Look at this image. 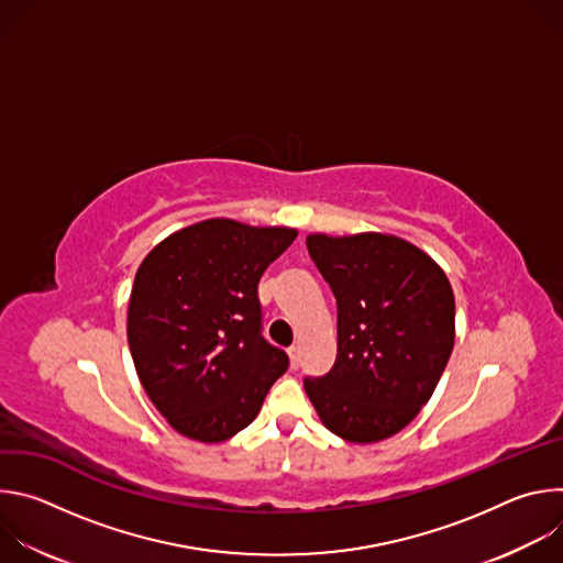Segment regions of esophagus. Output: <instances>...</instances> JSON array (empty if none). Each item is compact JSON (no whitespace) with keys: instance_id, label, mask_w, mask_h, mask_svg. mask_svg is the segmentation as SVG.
Listing matches in <instances>:
<instances>
[{"instance_id":"esophagus-1","label":"esophagus","mask_w":563,"mask_h":563,"mask_svg":"<svg viewBox=\"0 0 563 563\" xmlns=\"http://www.w3.org/2000/svg\"><path fill=\"white\" fill-rule=\"evenodd\" d=\"M287 354H289V363H291V367L296 369V367H298V363H300V350H298V345H291V347L287 350Z\"/></svg>"}]
</instances>
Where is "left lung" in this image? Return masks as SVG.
I'll return each instance as SVG.
<instances>
[{
    "label": "left lung",
    "instance_id": "1",
    "mask_svg": "<svg viewBox=\"0 0 563 563\" xmlns=\"http://www.w3.org/2000/svg\"><path fill=\"white\" fill-rule=\"evenodd\" d=\"M307 250L339 305V356L305 378L330 432L367 445L404 430L437 389L454 347V294L423 250L391 233H309Z\"/></svg>",
    "mask_w": 563,
    "mask_h": 563
}]
</instances>
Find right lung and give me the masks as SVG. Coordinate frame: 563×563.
Returning <instances> with one entry per match:
<instances>
[{
    "instance_id": "add662e5",
    "label": "right lung",
    "mask_w": 563,
    "mask_h": 563,
    "mask_svg": "<svg viewBox=\"0 0 563 563\" xmlns=\"http://www.w3.org/2000/svg\"><path fill=\"white\" fill-rule=\"evenodd\" d=\"M294 227L209 218L167 235L135 272L126 339L155 410L183 437L222 443L261 412L289 365L261 336L258 280Z\"/></svg>"
}]
</instances>
